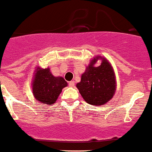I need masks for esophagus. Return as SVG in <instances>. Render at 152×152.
I'll return each mask as SVG.
<instances>
[{
  "instance_id": "1",
  "label": "esophagus",
  "mask_w": 152,
  "mask_h": 152,
  "mask_svg": "<svg viewBox=\"0 0 152 152\" xmlns=\"http://www.w3.org/2000/svg\"><path fill=\"white\" fill-rule=\"evenodd\" d=\"M69 86L70 87H74L75 86V82H74V81H70V82L69 83Z\"/></svg>"
}]
</instances>
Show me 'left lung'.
Returning <instances> with one entry per match:
<instances>
[{"instance_id":"8db88e82","label":"left lung","mask_w":152,"mask_h":152,"mask_svg":"<svg viewBox=\"0 0 152 152\" xmlns=\"http://www.w3.org/2000/svg\"><path fill=\"white\" fill-rule=\"evenodd\" d=\"M98 59L102 60V64L95 67ZM76 87L88 104L103 106L107 103L115 95L117 88L116 77L111 63L101 56L93 58L81 75L80 82Z\"/></svg>"}]
</instances>
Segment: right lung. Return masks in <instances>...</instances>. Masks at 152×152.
<instances>
[{"mask_svg":"<svg viewBox=\"0 0 152 152\" xmlns=\"http://www.w3.org/2000/svg\"><path fill=\"white\" fill-rule=\"evenodd\" d=\"M68 83L62 77H55L50 69L37 67L34 72L31 83L33 96L37 102L45 105H52L56 102L64 87Z\"/></svg>","mask_w":152,"mask_h":152,"instance_id":"add662e5","label":"right lung"}]
</instances>
